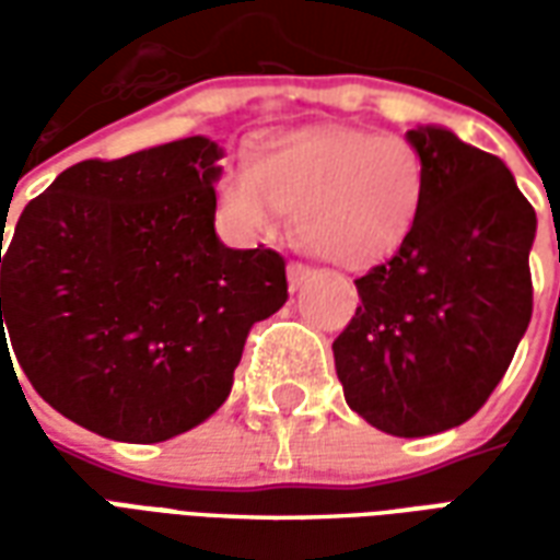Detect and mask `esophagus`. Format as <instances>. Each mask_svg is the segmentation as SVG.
<instances>
[{"instance_id":"34e87169","label":"esophagus","mask_w":560,"mask_h":560,"mask_svg":"<svg viewBox=\"0 0 560 560\" xmlns=\"http://www.w3.org/2000/svg\"><path fill=\"white\" fill-rule=\"evenodd\" d=\"M312 276V269L305 267V264H296V260H291L288 264V284H291V291H296L300 284H303L305 279Z\"/></svg>"}]
</instances>
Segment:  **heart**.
I'll list each match as a JSON object with an SVG mask.
<instances>
[{
    "instance_id": "1",
    "label": "heart",
    "mask_w": 560,
    "mask_h": 560,
    "mask_svg": "<svg viewBox=\"0 0 560 560\" xmlns=\"http://www.w3.org/2000/svg\"><path fill=\"white\" fill-rule=\"evenodd\" d=\"M219 200L245 233H272L291 212L305 252L363 269L399 252L417 228L425 161L413 140L389 131H276L245 147V171L221 176Z\"/></svg>"
}]
</instances>
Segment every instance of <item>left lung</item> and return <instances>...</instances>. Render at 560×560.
Segmentation results:
<instances>
[{"label": "left lung", "instance_id": "1", "mask_svg": "<svg viewBox=\"0 0 560 560\" xmlns=\"http://www.w3.org/2000/svg\"><path fill=\"white\" fill-rule=\"evenodd\" d=\"M425 203L396 255L353 281L360 305L332 341L345 401L396 438L462 425L510 369L534 308L537 212L492 152L413 128Z\"/></svg>", "mask_w": 560, "mask_h": 560}]
</instances>
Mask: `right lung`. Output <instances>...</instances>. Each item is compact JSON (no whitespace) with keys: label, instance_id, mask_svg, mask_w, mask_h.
Here are the masks:
<instances>
[{"label":"right lung","instance_id":"right-lung-1","mask_svg":"<svg viewBox=\"0 0 560 560\" xmlns=\"http://www.w3.org/2000/svg\"><path fill=\"white\" fill-rule=\"evenodd\" d=\"M219 143L185 138L68 167L26 203L2 255L4 329L50 408L159 444L231 396L248 329L288 300L284 257L219 243Z\"/></svg>","mask_w":560,"mask_h":560}]
</instances>
